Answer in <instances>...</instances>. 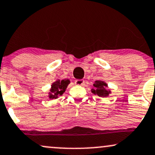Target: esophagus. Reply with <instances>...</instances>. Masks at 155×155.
Here are the masks:
<instances>
[{"label": "esophagus", "instance_id": "34e87169", "mask_svg": "<svg viewBox=\"0 0 155 155\" xmlns=\"http://www.w3.org/2000/svg\"><path fill=\"white\" fill-rule=\"evenodd\" d=\"M75 84L76 85H83L84 84V81L83 79H76Z\"/></svg>", "mask_w": 155, "mask_h": 155}]
</instances>
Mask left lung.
I'll use <instances>...</instances> for the list:
<instances>
[{"label": "left lung", "mask_w": 155, "mask_h": 155, "mask_svg": "<svg viewBox=\"0 0 155 155\" xmlns=\"http://www.w3.org/2000/svg\"><path fill=\"white\" fill-rule=\"evenodd\" d=\"M93 87L94 88L91 89V92L92 94L98 95L99 97H108L111 93V90L106 89V87H108L107 83L104 81H101V80L95 81L93 84Z\"/></svg>", "instance_id": "8db88e82"}]
</instances>
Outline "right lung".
I'll return each mask as SVG.
<instances>
[{
    "instance_id": "right-lung-1",
    "label": "right lung",
    "mask_w": 155,
    "mask_h": 155,
    "mask_svg": "<svg viewBox=\"0 0 155 155\" xmlns=\"http://www.w3.org/2000/svg\"><path fill=\"white\" fill-rule=\"evenodd\" d=\"M70 80L65 79L63 80L57 79L51 84V88L48 93V97L51 100L57 99L65 92L68 85L70 84Z\"/></svg>"
}]
</instances>
